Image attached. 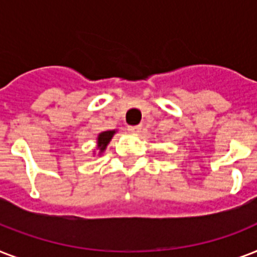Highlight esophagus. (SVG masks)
I'll list each match as a JSON object with an SVG mask.
<instances>
[{
	"instance_id": "esophagus-1",
	"label": "esophagus",
	"mask_w": 257,
	"mask_h": 257,
	"mask_svg": "<svg viewBox=\"0 0 257 257\" xmlns=\"http://www.w3.org/2000/svg\"><path fill=\"white\" fill-rule=\"evenodd\" d=\"M128 131L131 133H133V135H139L141 131V126L140 125H131V126H128Z\"/></svg>"
}]
</instances>
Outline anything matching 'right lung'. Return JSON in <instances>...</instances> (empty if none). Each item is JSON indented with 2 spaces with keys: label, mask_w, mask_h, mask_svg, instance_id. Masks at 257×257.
Here are the masks:
<instances>
[{
  "label": "right lung",
  "mask_w": 257,
  "mask_h": 257,
  "mask_svg": "<svg viewBox=\"0 0 257 257\" xmlns=\"http://www.w3.org/2000/svg\"><path fill=\"white\" fill-rule=\"evenodd\" d=\"M116 129L114 131H105V132H101L98 133V136H97V145H96V151H93V153L96 155V153H98V156L100 155H102V153L105 152V149H106V147H108V144L110 143V140H112V137L116 135Z\"/></svg>",
  "instance_id": "right-lung-1"
}]
</instances>
